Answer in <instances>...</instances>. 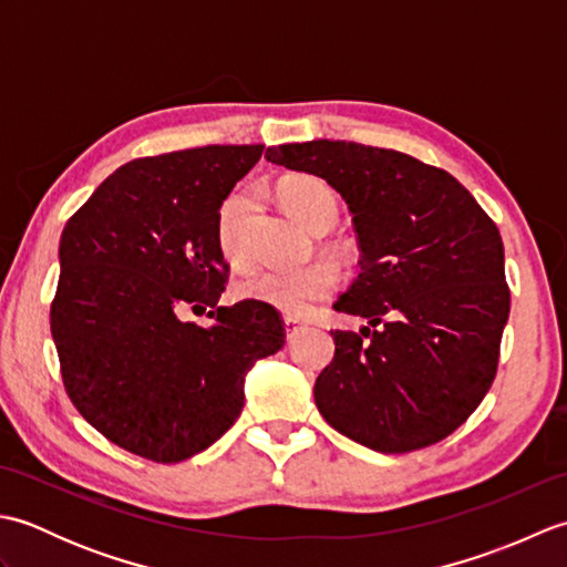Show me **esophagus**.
<instances>
[{
  "instance_id": "34e87169",
  "label": "esophagus",
  "mask_w": 567,
  "mask_h": 567,
  "mask_svg": "<svg viewBox=\"0 0 567 567\" xmlns=\"http://www.w3.org/2000/svg\"><path fill=\"white\" fill-rule=\"evenodd\" d=\"M305 327H307V323L297 321V319H292V317H285V331H287V339H292V336H297V333L302 331Z\"/></svg>"
}]
</instances>
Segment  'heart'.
I'll return each mask as SVG.
<instances>
[{
    "mask_svg": "<svg viewBox=\"0 0 567 567\" xmlns=\"http://www.w3.org/2000/svg\"><path fill=\"white\" fill-rule=\"evenodd\" d=\"M277 192H280V202L287 214L309 228L311 234L329 231L339 221L341 202L327 179L297 173L285 177ZM248 209L250 195L238 189L224 199L219 214H216V244L234 268H244L248 260L244 246V221ZM336 287H339V272L333 265L309 262L302 268H260L250 272L238 285V295L258 299V302L280 309L290 317H305L321 299L333 295Z\"/></svg>",
    "mask_w": 567,
    "mask_h": 567,
    "instance_id": "b5f03b06",
    "label": "heart"
}]
</instances>
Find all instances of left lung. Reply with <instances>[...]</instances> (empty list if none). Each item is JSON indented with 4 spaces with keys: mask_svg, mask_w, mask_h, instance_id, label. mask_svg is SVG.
I'll list each match as a JSON object with an SVG mask.
<instances>
[{
    "mask_svg": "<svg viewBox=\"0 0 567 567\" xmlns=\"http://www.w3.org/2000/svg\"><path fill=\"white\" fill-rule=\"evenodd\" d=\"M265 158L341 192L363 252L333 309L370 327L331 331L321 416L380 453L451 436L497 375L512 299L497 224L453 175L400 151L319 138Z\"/></svg>",
    "mask_w": 567,
    "mask_h": 567,
    "instance_id": "left-lung-1",
    "label": "left lung"
}]
</instances>
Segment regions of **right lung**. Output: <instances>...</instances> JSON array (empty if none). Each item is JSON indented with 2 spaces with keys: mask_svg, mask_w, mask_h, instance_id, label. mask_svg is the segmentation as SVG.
Returning a JSON list of instances; mask_svg holds the SVG:
<instances>
[{
  "mask_svg": "<svg viewBox=\"0 0 567 567\" xmlns=\"http://www.w3.org/2000/svg\"><path fill=\"white\" fill-rule=\"evenodd\" d=\"M262 148L131 161L60 236L51 333L65 392L104 439L146 461L209 449L244 409L246 372L285 346L275 307H216L228 280L216 214ZM207 308L209 330L182 319Z\"/></svg>",
  "mask_w": 567,
  "mask_h": 567,
  "instance_id": "add662e5",
  "label": "right lung"
}]
</instances>
